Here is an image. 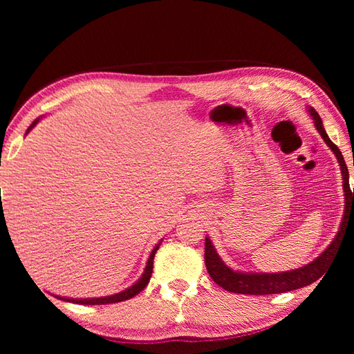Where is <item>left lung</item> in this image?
I'll list each match as a JSON object with an SVG mask.
<instances>
[{
    "instance_id": "obj_1",
    "label": "left lung",
    "mask_w": 354,
    "mask_h": 354,
    "mask_svg": "<svg viewBox=\"0 0 354 354\" xmlns=\"http://www.w3.org/2000/svg\"><path fill=\"white\" fill-rule=\"evenodd\" d=\"M309 114L315 120V127L321 133L322 140L326 141V145L332 149V152L337 158L339 162V169L342 173V187H344V216L339 231L335 236L333 242L330 243L322 254H319L317 259L310 261L309 265H304L298 269L286 270V272H240V270L231 269L223 263V260L219 257L216 248L213 246L209 237H205V265L209 277L213 278L214 283H217L228 292L234 293H245V295H270V293H283L293 289L304 288L309 286L313 281H317L318 278L326 274V269L332 265V261L336 255L337 248H339L341 239L344 237L345 227L350 222L354 223V190L351 192L350 183H348V169L347 164L344 161V156L341 150L337 149L335 142L328 138V135L322 126V120L318 115V112L313 108H307Z\"/></svg>"
}]
</instances>
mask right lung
Listing matches in <instances>:
<instances>
[{
  "instance_id": "1",
  "label": "right lung",
  "mask_w": 354,
  "mask_h": 354,
  "mask_svg": "<svg viewBox=\"0 0 354 354\" xmlns=\"http://www.w3.org/2000/svg\"><path fill=\"white\" fill-rule=\"evenodd\" d=\"M39 120H41V118H36L35 122H33L32 124H30V127L27 129L26 135L33 129V127L37 124V122H39ZM1 219H3V209H1ZM161 242H162V240H161ZM161 242L153 248L152 252H150L149 260H147L146 268H145V272H142V275L138 278V281H135V283L131 286V288H127V289H124V290H122V292H118V293H114V295L100 297V298H66V297H57V298L65 299V301H70V303H76V304H94V306H95V304H111V303L126 301V299H129V298L135 297V295H137V293H140L142 289L146 288L149 280H150V277H152L153 257H155V254H156V251H158V248H160Z\"/></svg>"
}]
</instances>
